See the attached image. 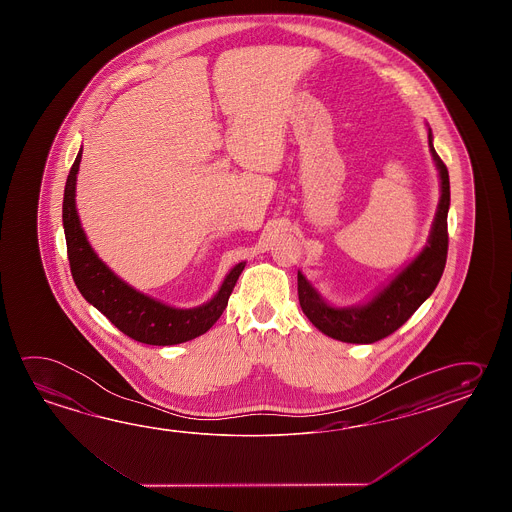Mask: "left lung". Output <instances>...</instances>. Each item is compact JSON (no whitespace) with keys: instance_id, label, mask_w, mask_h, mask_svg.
Returning <instances> with one entry per match:
<instances>
[{"instance_id":"obj_1","label":"left lung","mask_w":512,"mask_h":512,"mask_svg":"<svg viewBox=\"0 0 512 512\" xmlns=\"http://www.w3.org/2000/svg\"><path fill=\"white\" fill-rule=\"evenodd\" d=\"M428 144L435 166L441 177V199L435 214L430 240L423 252L404 271L393 278L371 302L359 307L338 309L327 305L315 287L298 272V298L305 316L327 337L351 342L373 344L392 335L414 315L419 305L434 293L443 276L448 254V207H450V181L446 164L441 161L432 144V130H428Z\"/></svg>"}]
</instances>
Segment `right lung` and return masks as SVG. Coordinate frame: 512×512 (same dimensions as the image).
<instances>
[{"instance_id": "right-lung-1", "label": "right lung", "mask_w": 512, "mask_h": 512, "mask_svg": "<svg viewBox=\"0 0 512 512\" xmlns=\"http://www.w3.org/2000/svg\"><path fill=\"white\" fill-rule=\"evenodd\" d=\"M80 159L82 150L78 152L77 159L67 175L62 207L67 258L78 291L89 304L95 305L113 326L119 327L124 335L142 344L174 346L207 333L229 304L230 294L240 278L241 271L245 269V263H238L229 272L219 293L208 304L194 309H175L135 291L128 283L122 282L117 274L109 271L106 263L98 260L97 254L87 243L84 230L80 227L75 207V186Z\"/></svg>"}]
</instances>
